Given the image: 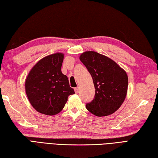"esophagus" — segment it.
<instances>
[{
    "instance_id": "obj_1",
    "label": "esophagus",
    "mask_w": 158,
    "mask_h": 158,
    "mask_svg": "<svg viewBox=\"0 0 158 158\" xmlns=\"http://www.w3.org/2000/svg\"><path fill=\"white\" fill-rule=\"evenodd\" d=\"M74 90H75V92L76 94H78L79 93V88L78 87H76L74 88Z\"/></svg>"
}]
</instances>
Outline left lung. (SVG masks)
Segmentation results:
<instances>
[{"instance_id": "obj_1", "label": "left lung", "mask_w": 158, "mask_h": 158, "mask_svg": "<svg viewBox=\"0 0 158 158\" xmlns=\"http://www.w3.org/2000/svg\"><path fill=\"white\" fill-rule=\"evenodd\" d=\"M79 58L90 74L95 88L94 98L87 103V110L97 117L114 113L127 94V72L112 59L94 51L83 52Z\"/></svg>"}]
</instances>
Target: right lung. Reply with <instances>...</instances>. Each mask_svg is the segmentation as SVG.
<instances>
[{
    "instance_id": "right-lung-1",
    "label": "right lung",
    "mask_w": 158,
    "mask_h": 158,
    "mask_svg": "<svg viewBox=\"0 0 158 158\" xmlns=\"http://www.w3.org/2000/svg\"><path fill=\"white\" fill-rule=\"evenodd\" d=\"M64 57V53L60 52L44 57L31 68L25 79L29 101L41 114L52 116L59 113L69 96L75 93L68 77L61 71Z\"/></svg>"
}]
</instances>
